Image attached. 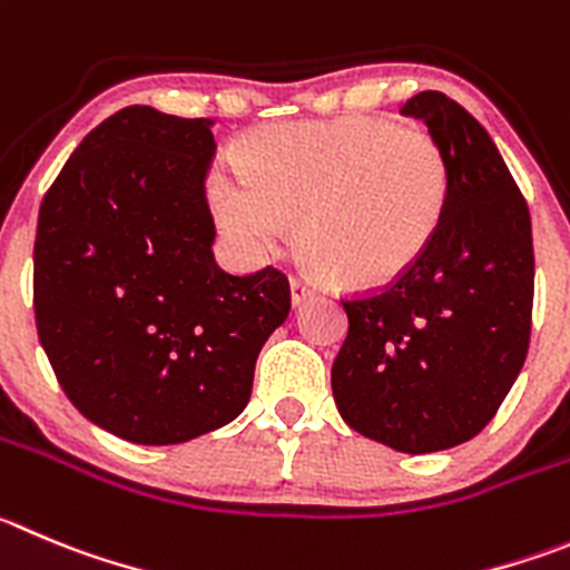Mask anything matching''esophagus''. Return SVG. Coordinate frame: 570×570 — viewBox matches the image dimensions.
I'll use <instances>...</instances> for the list:
<instances>
[{
	"label": "esophagus",
	"instance_id": "obj_1",
	"mask_svg": "<svg viewBox=\"0 0 570 570\" xmlns=\"http://www.w3.org/2000/svg\"><path fill=\"white\" fill-rule=\"evenodd\" d=\"M292 303H303V301H309V297L317 295V286L309 284L306 278H292Z\"/></svg>",
	"mask_w": 570,
	"mask_h": 570
}]
</instances>
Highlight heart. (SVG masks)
<instances>
[{
	"label": "heart",
	"instance_id": "1",
	"mask_svg": "<svg viewBox=\"0 0 570 570\" xmlns=\"http://www.w3.org/2000/svg\"><path fill=\"white\" fill-rule=\"evenodd\" d=\"M210 199L247 247H275L283 216L301 219L297 242L328 278L374 289L405 275L439 236L450 168L419 126L382 117L286 124L253 135L244 165H219Z\"/></svg>",
	"mask_w": 570,
	"mask_h": 570
}]
</instances>
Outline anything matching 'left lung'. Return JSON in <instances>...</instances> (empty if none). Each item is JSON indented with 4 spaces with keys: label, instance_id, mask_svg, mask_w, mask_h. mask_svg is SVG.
<instances>
[{
    "label": "left lung",
    "instance_id": "left-lung-1",
    "mask_svg": "<svg viewBox=\"0 0 570 570\" xmlns=\"http://www.w3.org/2000/svg\"><path fill=\"white\" fill-rule=\"evenodd\" d=\"M402 115L428 126L450 202L428 253L371 295L348 297L332 391L351 430L399 453H439L481 433L525 363L534 303L531 216L475 117L444 92Z\"/></svg>",
    "mask_w": 570,
    "mask_h": 570
}]
</instances>
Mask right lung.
<instances>
[{
	"instance_id": "add662e5",
	"label": "right lung",
	"mask_w": 570,
	"mask_h": 570,
	"mask_svg": "<svg viewBox=\"0 0 570 570\" xmlns=\"http://www.w3.org/2000/svg\"><path fill=\"white\" fill-rule=\"evenodd\" d=\"M210 126L126 106L83 137L39 210L41 348L69 402L135 444L233 422L292 306L281 269L230 275L213 258Z\"/></svg>"
}]
</instances>
